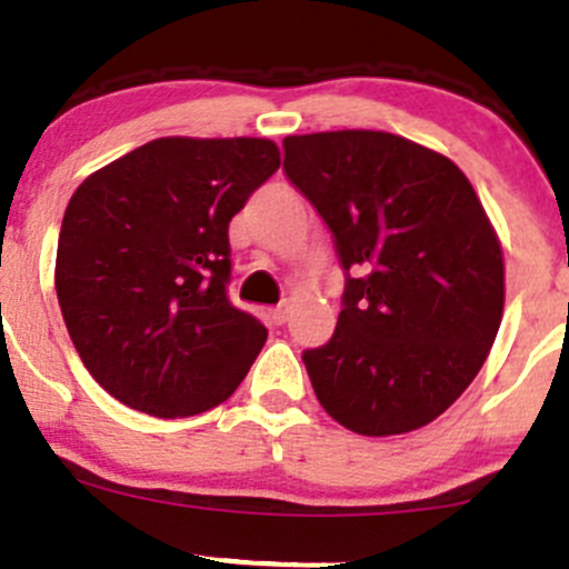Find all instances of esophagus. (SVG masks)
Returning <instances> with one entry per match:
<instances>
[{
  "label": "esophagus",
  "mask_w": 569,
  "mask_h": 569,
  "mask_svg": "<svg viewBox=\"0 0 569 569\" xmlns=\"http://www.w3.org/2000/svg\"><path fill=\"white\" fill-rule=\"evenodd\" d=\"M269 317H272L274 325H283L289 319V302H280V306L269 308Z\"/></svg>",
  "instance_id": "esophagus-1"
}]
</instances>
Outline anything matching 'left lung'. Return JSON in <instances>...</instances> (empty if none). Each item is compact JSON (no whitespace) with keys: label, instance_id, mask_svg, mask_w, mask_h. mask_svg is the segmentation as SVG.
<instances>
[{"label":"left lung","instance_id":"8db88e82","mask_svg":"<svg viewBox=\"0 0 569 569\" xmlns=\"http://www.w3.org/2000/svg\"><path fill=\"white\" fill-rule=\"evenodd\" d=\"M283 150L356 272L333 339L302 352L317 400L361 437L417 431L492 350L506 300L498 233L450 158L395 132L286 136Z\"/></svg>","mask_w":569,"mask_h":569}]
</instances>
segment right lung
Wrapping results in <instances>:
<instances>
[{"mask_svg": "<svg viewBox=\"0 0 569 569\" xmlns=\"http://www.w3.org/2000/svg\"><path fill=\"white\" fill-rule=\"evenodd\" d=\"M278 167L269 138L167 136L77 186L54 291L82 363L108 395L174 419L239 389L267 328L228 300V224Z\"/></svg>", "mask_w": 569, "mask_h": 569, "instance_id": "obj_1", "label": "right lung"}]
</instances>
